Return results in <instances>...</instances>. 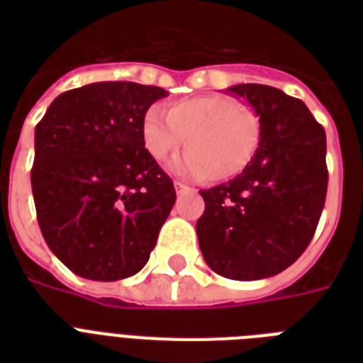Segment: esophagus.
I'll use <instances>...</instances> for the list:
<instances>
[{"label": "esophagus", "mask_w": 363, "mask_h": 363, "mask_svg": "<svg viewBox=\"0 0 363 363\" xmlns=\"http://www.w3.org/2000/svg\"><path fill=\"white\" fill-rule=\"evenodd\" d=\"M175 190H177V194H179V196H181V194H186V192H190V190H192V188H190V186H186V184H182V182L175 181Z\"/></svg>", "instance_id": "1"}]
</instances>
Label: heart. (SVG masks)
Listing matches in <instances>:
<instances>
[{
    "instance_id": "1",
    "label": "heart",
    "mask_w": 363,
    "mask_h": 363,
    "mask_svg": "<svg viewBox=\"0 0 363 363\" xmlns=\"http://www.w3.org/2000/svg\"><path fill=\"white\" fill-rule=\"evenodd\" d=\"M143 147L154 162H165L184 141L188 152L175 164L182 173L213 182L232 181L258 152L262 130L258 116L235 99L211 94L173 101L145 113Z\"/></svg>"
}]
</instances>
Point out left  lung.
Returning a JSON list of instances; mask_svg holds the SVG:
<instances>
[{"instance_id":"left-lung-1","label":"left lung","mask_w":363,"mask_h":363,"mask_svg":"<svg viewBox=\"0 0 363 363\" xmlns=\"http://www.w3.org/2000/svg\"><path fill=\"white\" fill-rule=\"evenodd\" d=\"M262 130L258 152L232 181L201 190L196 224L205 262L233 281L281 273L315 235L328 190L326 133L307 105L265 84H235Z\"/></svg>"}]
</instances>
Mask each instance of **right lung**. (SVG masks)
<instances>
[{"mask_svg": "<svg viewBox=\"0 0 363 363\" xmlns=\"http://www.w3.org/2000/svg\"><path fill=\"white\" fill-rule=\"evenodd\" d=\"M165 96L137 82H92L60 94L37 124V220L75 275L121 281L148 262L177 198L141 139L143 116Z\"/></svg>", "mask_w": 363, "mask_h": 363, "instance_id": "obj_1", "label": "right lung"}]
</instances>
